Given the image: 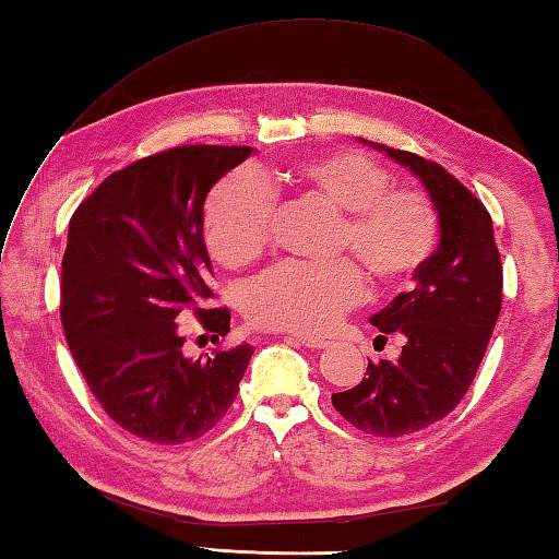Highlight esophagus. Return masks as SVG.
<instances>
[{"mask_svg": "<svg viewBox=\"0 0 559 559\" xmlns=\"http://www.w3.org/2000/svg\"><path fill=\"white\" fill-rule=\"evenodd\" d=\"M288 338H293L295 343H300V346L305 348H312V350H319L326 346V341L322 336H305V334H288Z\"/></svg>", "mask_w": 559, "mask_h": 559, "instance_id": "1", "label": "esophagus"}]
</instances>
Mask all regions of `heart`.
Wrapping results in <instances>:
<instances>
[{"mask_svg":"<svg viewBox=\"0 0 559 559\" xmlns=\"http://www.w3.org/2000/svg\"><path fill=\"white\" fill-rule=\"evenodd\" d=\"M266 187H288L341 211L331 252H350L377 286L411 278L437 245V213L423 192L394 187L377 160L334 148L261 173ZM271 197L249 173L223 180L211 194L204 233L211 257L228 269L254 261L266 247ZM362 276L348 259L281 264L245 293V312L259 326L317 334L358 302Z\"/></svg>","mask_w":559,"mask_h":559,"instance_id":"heart-1","label":"heart"}]
</instances>
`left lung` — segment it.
<instances>
[{
	"label": "left lung",
	"mask_w": 559,
	"mask_h": 559,
	"mask_svg": "<svg viewBox=\"0 0 559 559\" xmlns=\"http://www.w3.org/2000/svg\"><path fill=\"white\" fill-rule=\"evenodd\" d=\"M411 170L432 201L439 242L413 273L415 286L370 317L382 334H401L396 362H367L362 382L331 396L358 430L401 437L442 420L478 372L502 307V261L492 218L442 165L360 139Z\"/></svg>",
	"instance_id": "1"
}]
</instances>
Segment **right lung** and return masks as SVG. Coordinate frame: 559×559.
<instances>
[{"instance_id": "right-lung-1", "label": "right lung", "mask_w": 559, "mask_h": 559, "mask_svg": "<svg viewBox=\"0 0 559 559\" xmlns=\"http://www.w3.org/2000/svg\"><path fill=\"white\" fill-rule=\"evenodd\" d=\"M249 146H177L112 173L76 209L62 259V326L110 418L156 444L206 435L240 391L254 348L187 358L175 319L194 310L225 336L230 312L204 310L211 257L206 197Z\"/></svg>"}]
</instances>
